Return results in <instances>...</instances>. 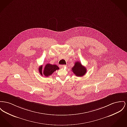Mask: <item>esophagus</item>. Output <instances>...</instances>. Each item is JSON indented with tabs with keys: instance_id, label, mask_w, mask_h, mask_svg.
Instances as JSON below:
<instances>
[{
	"instance_id": "esophagus-1",
	"label": "esophagus",
	"mask_w": 127,
	"mask_h": 127,
	"mask_svg": "<svg viewBox=\"0 0 127 127\" xmlns=\"http://www.w3.org/2000/svg\"><path fill=\"white\" fill-rule=\"evenodd\" d=\"M60 67H66V65H60Z\"/></svg>"
}]
</instances>
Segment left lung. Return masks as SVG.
<instances>
[{
  "mask_svg": "<svg viewBox=\"0 0 127 127\" xmlns=\"http://www.w3.org/2000/svg\"><path fill=\"white\" fill-rule=\"evenodd\" d=\"M71 70L74 75L78 77H82L86 74L87 71L86 68L83 66L79 61L75 62L74 66L71 68Z\"/></svg>",
  "mask_w": 127,
  "mask_h": 127,
  "instance_id": "left-lung-1",
  "label": "left lung"
}]
</instances>
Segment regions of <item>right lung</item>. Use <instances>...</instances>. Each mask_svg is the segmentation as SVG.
<instances>
[{
  "label": "right lung",
  "instance_id": "1",
  "mask_svg": "<svg viewBox=\"0 0 127 127\" xmlns=\"http://www.w3.org/2000/svg\"><path fill=\"white\" fill-rule=\"evenodd\" d=\"M43 66L39 67V71L42 76L43 75L45 77H48L51 75L56 70L59 69V67L56 65H52L50 64H47L45 65L44 70H42Z\"/></svg>",
  "mask_w": 127,
  "mask_h": 127
}]
</instances>
